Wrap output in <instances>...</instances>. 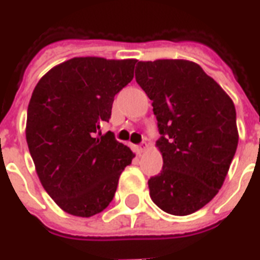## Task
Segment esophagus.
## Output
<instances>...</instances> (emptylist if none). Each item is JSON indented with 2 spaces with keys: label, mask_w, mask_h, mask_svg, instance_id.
<instances>
[{
  "label": "esophagus",
  "mask_w": 260,
  "mask_h": 260,
  "mask_svg": "<svg viewBox=\"0 0 260 260\" xmlns=\"http://www.w3.org/2000/svg\"><path fill=\"white\" fill-rule=\"evenodd\" d=\"M147 148H148V144H147L145 141H143V143H141V144L137 147V152H139V153H143V152H144Z\"/></svg>",
  "instance_id": "obj_1"
}]
</instances>
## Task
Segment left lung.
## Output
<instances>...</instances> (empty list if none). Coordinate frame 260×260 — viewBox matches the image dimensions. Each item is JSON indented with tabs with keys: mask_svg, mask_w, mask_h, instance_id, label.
Here are the masks:
<instances>
[{
	"mask_svg": "<svg viewBox=\"0 0 260 260\" xmlns=\"http://www.w3.org/2000/svg\"><path fill=\"white\" fill-rule=\"evenodd\" d=\"M135 73L161 135L163 168L148 180L149 196L167 214H193L214 199L230 170L239 140L235 105L192 61H139Z\"/></svg>",
	"mask_w": 260,
	"mask_h": 260,
	"instance_id": "8db88e82",
	"label": "left lung"
}]
</instances>
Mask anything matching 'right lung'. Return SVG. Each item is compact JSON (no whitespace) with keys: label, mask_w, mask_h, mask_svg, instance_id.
<instances>
[{"label":"right lung","mask_w":260,"mask_h":260,"mask_svg":"<svg viewBox=\"0 0 260 260\" xmlns=\"http://www.w3.org/2000/svg\"><path fill=\"white\" fill-rule=\"evenodd\" d=\"M137 60L75 57L41 77L27 105L26 143L42 187L61 210L89 218L109 206L135 153L101 135Z\"/></svg>","instance_id":"obj_1"}]
</instances>
